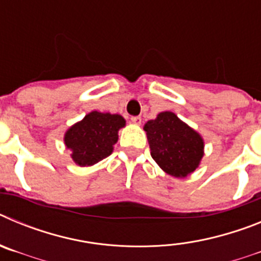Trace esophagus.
<instances>
[{
    "instance_id": "34e87169",
    "label": "esophagus",
    "mask_w": 261,
    "mask_h": 261,
    "mask_svg": "<svg viewBox=\"0 0 261 261\" xmlns=\"http://www.w3.org/2000/svg\"><path fill=\"white\" fill-rule=\"evenodd\" d=\"M130 121H132L133 124H136V125H140V124H141V117H140V116H132V117H130Z\"/></svg>"
}]
</instances>
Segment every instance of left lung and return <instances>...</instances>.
Segmentation results:
<instances>
[{
  "label": "left lung",
  "mask_w": 261,
  "mask_h": 261,
  "mask_svg": "<svg viewBox=\"0 0 261 261\" xmlns=\"http://www.w3.org/2000/svg\"><path fill=\"white\" fill-rule=\"evenodd\" d=\"M151 156L168 175L186 177L199 167L204 140L174 112H161L144 126Z\"/></svg>",
  "instance_id": "1"
}]
</instances>
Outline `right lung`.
<instances>
[{
	"label": "right lung",
	"instance_id": "right-lung-1",
	"mask_svg": "<svg viewBox=\"0 0 261 261\" xmlns=\"http://www.w3.org/2000/svg\"><path fill=\"white\" fill-rule=\"evenodd\" d=\"M123 126V116L93 111L66 130L64 142L78 166H93L112 153Z\"/></svg>",
	"mask_w": 261,
	"mask_h": 261
}]
</instances>
